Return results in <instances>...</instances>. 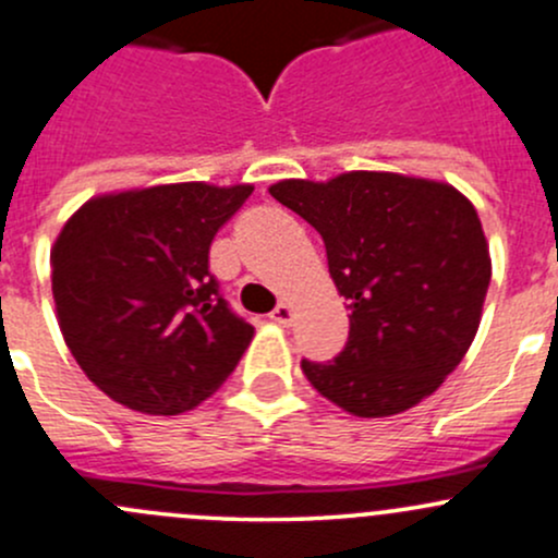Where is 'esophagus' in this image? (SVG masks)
Returning a JSON list of instances; mask_svg holds the SVG:
<instances>
[{"label": "esophagus", "instance_id": "obj_1", "mask_svg": "<svg viewBox=\"0 0 558 558\" xmlns=\"http://www.w3.org/2000/svg\"><path fill=\"white\" fill-rule=\"evenodd\" d=\"M271 319L279 322V325H290V322H292V306H290V303H279V306L271 312Z\"/></svg>", "mask_w": 558, "mask_h": 558}]
</instances>
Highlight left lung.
<instances>
[{
	"mask_svg": "<svg viewBox=\"0 0 558 558\" xmlns=\"http://www.w3.org/2000/svg\"><path fill=\"white\" fill-rule=\"evenodd\" d=\"M271 195L325 241L349 301V341L301 360L322 398L354 416L416 405L462 363L481 322L492 257L478 211L451 185L389 171L284 180Z\"/></svg>",
	"mask_w": 558,
	"mask_h": 558,
	"instance_id": "1",
	"label": "left lung"
}]
</instances>
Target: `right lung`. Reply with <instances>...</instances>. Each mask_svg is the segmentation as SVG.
<instances>
[{"label":"right lung","mask_w":558,"mask_h":558,"mask_svg":"<svg viewBox=\"0 0 558 558\" xmlns=\"http://www.w3.org/2000/svg\"><path fill=\"white\" fill-rule=\"evenodd\" d=\"M252 185L204 182L99 195L56 239L53 298L64 341L114 403L177 416L215 395L255 327L209 274L217 231Z\"/></svg>","instance_id":"obj_1"}]
</instances>
